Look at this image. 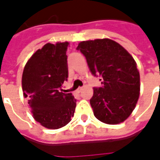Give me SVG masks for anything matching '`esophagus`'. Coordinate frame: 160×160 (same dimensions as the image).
<instances>
[{"instance_id": "obj_1", "label": "esophagus", "mask_w": 160, "mask_h": 160, "mask_svg": "<svg viewBox=\"0 0 160 160\" xmlns=\"http://www.w3.org/2000/svg\"><path fill=\"white\" fill-rule=\"evenodd\" d=\"M83 88H84V87H79V88L77 89V92H81L83 91Z\"/></svg>"}]
</instances>
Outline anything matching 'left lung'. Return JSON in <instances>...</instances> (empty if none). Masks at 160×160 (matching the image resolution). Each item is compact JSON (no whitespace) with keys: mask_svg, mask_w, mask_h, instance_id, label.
Returning a JSON list of instances; mask_svg holds the SVG:
<instances>
[{"mask_svg":"<svg viewBox=\"0 0 160 160\" xmlns=\"http://www.w3.org/2000/svg\"><path fill=\"white\" fill-rule=\"evenodd\" d=\"M77 49L85 56L92 73L102 80L103 86L94 87L90 99L94 116L107 124L124 122L140 95V73L134 58L109 38L80 42Z\"/></svg>","mask_w":160,"mask_h":160,"instance_id":"8db88e82","label":"left lung"}]
</instances>
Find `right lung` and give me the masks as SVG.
<instances>
[{"label": "right lung", "mask_w": 160, "mask_h": 160, "mask_svg": "<svg viewBox=\"0 0 160 160\" xmlns=\"http://www.w3.org/2000/svg\"><path fill=\"white\" fill-rule=\"evenodd\" d=\"M68 42L46 43L26 62L22 74V89L27 98L34 119L42 126L57 129L73 117L76 99L72 93L63 92L68 80Z\"/></svg>", "instance_id": "1"}]
</instances>
